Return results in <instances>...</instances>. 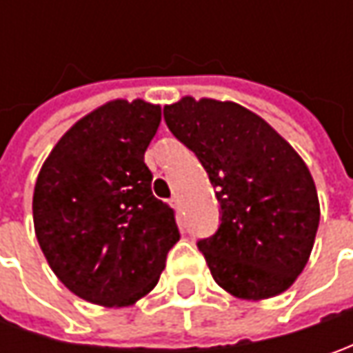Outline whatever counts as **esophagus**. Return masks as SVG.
<instances>
[{
	"mask_svg": "<svg viewBox=\"0 0 353 353\" xmlns=\"http://www.w3.org/2000/svg\"><path fill=\"white\" fill-rule=\"evenodd\" d=\"M170 206H172V208H176V210H181V198L179 196L170 198Z\"/></svg>",
	"mask_w": 353,
	"mask_h": 353,
	"instance_id": "obj_1",
	"label": "esophagus"
}]
</instances>
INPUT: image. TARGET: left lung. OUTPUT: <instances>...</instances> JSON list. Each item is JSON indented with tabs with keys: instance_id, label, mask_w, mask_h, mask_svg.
<instances>
[{
	"instance_id": "obj_1",
	"label": "left lung",
	"mask_w": 353,
	"mask_h": 353,
	"mask_svg": "<svg viewBox=\"0 0 353 353\" xmlns=\"http://www.w3.org/2000/svg\"><path fill=\"white\" fill-rule=\"evenodd\" d=\"M163 114L196 153L222 206L218 232L198 241L214 281L243 301L287 291L308 263L320 222L303 157L263 117L230 100L184 96Z\"/></svg>"
}]
</instances>
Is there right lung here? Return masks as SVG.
<instances>
[{"label": "right lung", "instance_id": "obj_1", "mask_svg": "<svg viewBox=\"0 0 353 353\" xmlns=\"http://www.w3.org/2000/svg\"><path fill=\"white\" fill-rule=\"evenodd\" d=\"M159 123V103L105 102L62 135L39 170L37 241L62 285L92 305L147 296L181 237L143 161Z\"/></svg>", "mask_w": 353, "mask_h": 353}]
</instances>
